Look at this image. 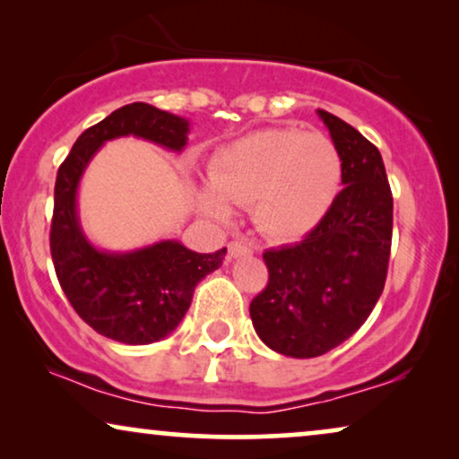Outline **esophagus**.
Masks as SVG:
<instances>
[{"mask_svg":"<svg viewBox=\"0 0 459 459\" xmlns=\"http://www.w3.org/2000/svg\"><path fill=\"white\" fill-rule=\"evenodd\" d=\"M228 253H230V259H238V256H247V255H253V248H250L248 242L244 240H234L228 244Z\"/></svg>","mask_w":459,"mask_h":459,"instance_id":"34e87169","label":"esophagus"}]
</instances>
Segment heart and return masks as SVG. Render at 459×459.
I'll return each mask as SVG.
<instances>
[{
	"mask_svg": "<svg viewBox=\"0 0 459 459\" xmlns=\"http://www.w3.org/2000/svg\"><path fill=\"white\" fill-rule=\"evenodd\" d=\"M212 190L200 194L206 215L230 217L253 204V221L273 240H299L328 215L341 190L342 159L334 142L299 129H261L219 150L209 169Z\"/></svg>",
	"mask_w": 459,
	"mask_h": 459,
	"instance_id": "heart-1",
	"label": "heart"
}]
</instances>
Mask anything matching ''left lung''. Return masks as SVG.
I'll use <instances>...</instances> for the list:
<instances>
[{"instance_id": "obj_1", "label": "left lung", "mask_w": 459, "mask_h": 459, "mask_svg": "<svg viewBox=\"0 0 459 459\" xmlns=\"http://www.w3.org/2000/svg\"><path fill=\"white\" fill-rule=\"evenodd\" d=\"M342 159V190L305 240L263 253L265 290L250 303L255 332L275 353L309 359L353 336L378 303L393 238V194L378 148L317 110Z\"/></svg>"}]
</instances>
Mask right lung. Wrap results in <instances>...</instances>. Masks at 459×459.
<instances>
[{
    "label": "right lung",
    "instance_id": "1",
    "mask_svg": "<svg viewBox=\"0 0 459 459\" xmlns=\"http://www.w3.org/2000/svg\"><path fill=\"white\" fill-rule=\"evenodd\" d=\"M187 134L186 118L134 102L85 129L58 169L49 230L56 275L79 317L117 342L150 344L171 334L190 309L194 288L221 265L228 248L203 255L160 240L127 253L100 250L79 223V181L106 142L134 135L181 152Z\"/></svg>",
    "mask_w": 459,
    "mask_h": 459
}]
</instances>
